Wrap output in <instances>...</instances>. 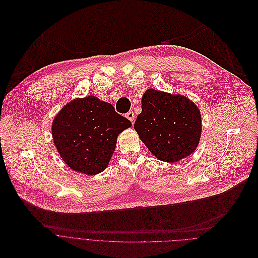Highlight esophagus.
Wrapping results in <instances>:
<instances>
[{
    "label": "esophagus",
    "instance_id": "34e87169",
    "mask_svg": "<svg viewBox=\"0 0 258 258\" xmlns=\"http://www.w3.org/2000/svg\"><path fill=\"white\" fill-rule=\"evenodd\" d=\"M126 117L133 123L134 122V112L133 111H129L127 114H126Z\"/></svg>",
    "mask_w": 258,
    "mask_h": 258
}]
</instances>
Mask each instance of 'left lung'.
I'll return each mask as SVG.
<instances>
[{
    "mask_svg": "<svg viewBox=\"0 0 258 258\" xmlns=\"http://www.w3.org/2000/svg\"><path fill=\"white\" fill-rule=\"evenodd\" d=\"M141 104L134 128L153 156L174 163L195 150L201 134V116L189 98L148 89Z\"/></svg>",
    "mask_w": 258,
    "mask_h": 258,
    "instance_id": "8db88e82",
    "label": "left lung"
}]
</instances>
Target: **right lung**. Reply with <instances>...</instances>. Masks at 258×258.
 I'll return each instance as SVG.
<instances>
[{
  "label": "right lung",
  "mask_w": 258,
  "mask_h": 258,
  "mask_svg": "<svg viewBox=\"0 0 258 258\" xmlns=\"http://www.w3.org/2000/svg\"><path fill=\"white\" fill-rule=\"evenodd\" d=\"M130 126L111 104L89 95L67 104L55 118L51 133L61 158L72 170L95 175L108 167L117 136Z\"/></svg>",
  "instance_id": "right-lung-1"
}]
</instances>
